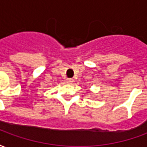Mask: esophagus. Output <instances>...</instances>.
I'll list each match as a JSON object with an SVG mask.
<instances>
[{"label":"esophagus","mask_w":147,"mask_h":147,"mask_svg":"<svg viewBox=\"0 0 147 147\" xmlns=\"http://www.w3.org/2000/svg\"><path fill=\"white\" fill-rule=\"evenodd\" d=\"M67 82L68 83H71L72 82H73V80H72V79H67Z\"/></svg>","instance_id":"esophagus-1"}]
</instances>
